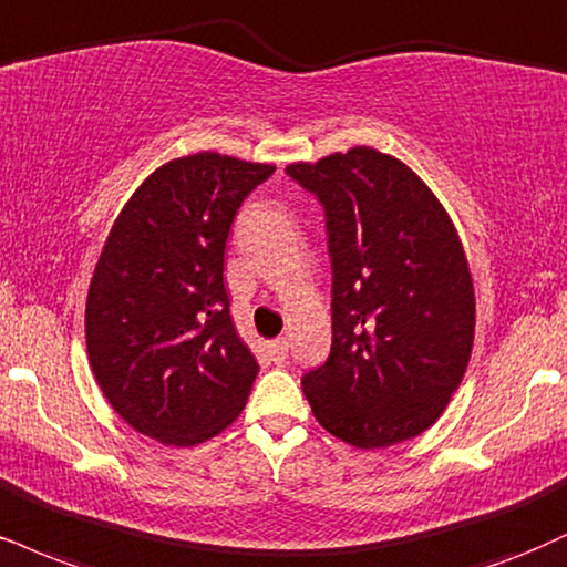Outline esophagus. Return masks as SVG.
<instances>
[{
  "mask_svg": "<svg viewBox=\"0 0 567 567\" xmlns=\"http://www.w3.org/2000/svg\"><path fill=\"white\" fill-rule=\"evenodd\" d=\"M269 357H271V361H275V364H285V359H288V340H285V338L271 340Z\"/></svg>",
  "mask_w": 567,
  "mask_h": 567,
  "instance_id": "1",
  "label": "esophagus"
}]
</instances>
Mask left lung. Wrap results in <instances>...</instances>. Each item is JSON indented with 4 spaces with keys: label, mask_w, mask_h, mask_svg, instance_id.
<instances>
[{
    "label": "left lung",
    "mask_w": 567,
    "mask_h": 567,
    "mask_svg": "<svg viewBox=\"0 0 567 567\" xmlns=\"http://www.w3.org/2000/svg\"><path fill=\"white\" fill-rule=\"evenodd\" d=\"M288 174L319 197L332 349L301 385L327 433L385 449L425 433L470 364L475 290L454 221L406 163L351 147Z\"/></svg>",
    "instance_id": "obj_1"
}]
</instances>
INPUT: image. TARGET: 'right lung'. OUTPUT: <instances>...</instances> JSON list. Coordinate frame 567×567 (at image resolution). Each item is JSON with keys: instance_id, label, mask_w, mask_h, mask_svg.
Returning <instances> with one entry per match:
<instances>
[{"instance_id": "1", "label": "right lung", "mask_w": 567, "mask_h": 567, "mask_svg": "<svg viewBox=\"0 0 567 567\" xmlns=\"http://www.w3.org/2000/svg\"><path fill=\"white\" fill-rule=\"evenodd\" d=\"M271 163L195 153L163 163L113 221L86 296V353L107 404L172 446L240 417L258 374L224 288L237 208Z\"/></svg>"}]
</instances>
